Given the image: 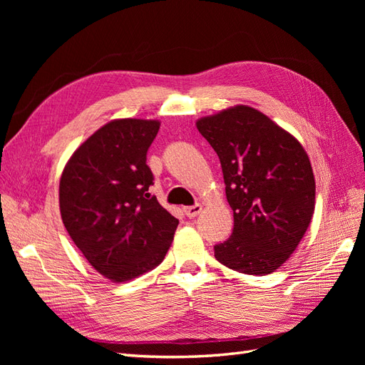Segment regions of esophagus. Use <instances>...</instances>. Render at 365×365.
<instances>
[{"mask_svg": "<svg viewBox=\"0 0 365 365\" xmlns=\"http://www.w3.org/2000/svg\"><path fill=\"white\" fill-rule=\"evenodd\" d=\"M201 210H202V205L195 204V205H190V207H185V208H184V213H185L187 217L193 219V217H196L197 215L201 213Z\"/></svg>", "mask_w": 365, "mask_h": 365, "instance_id": "obj_1", "label": "esophagus"}]
</instances>
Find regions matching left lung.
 <instances>
[{
	"label": "left lung",
	"instance_id": "obj_1",
	"mask_svg": "<svg viewBox=\"0 0 365 365\" xmlns=\"http://www.w3.org/2000/svg\"><path fill=\"white\" fill-rule=\"evenodd\" d=\"M217 153L233 210L231 236L215 245L227 268L271 274L289 259L311 224L315 180L307 153L289 132L245 105L196 121Z\"/></svg>",
	"mask_w": 365,
	"mask_h": 365
}]
</instances>
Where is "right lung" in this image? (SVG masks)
<instances>
[{
	"label": "right lung",
	"mask_w": 365,
	"mask_h": 365,
	"mask_svg": "<svg viewBox=\"0 0 365 365\" xmlns=\"http://www.w3.org/2000/svg\"><path fill=\"white\" fill-rule=\"evenodd\" d=\"M157 120L109 121L77 149L59 184L62 222L94 269L128 282L158 267L180 220L149 193Z\"/></svg>",
	"instance_id": "1"
}]
</instances>
